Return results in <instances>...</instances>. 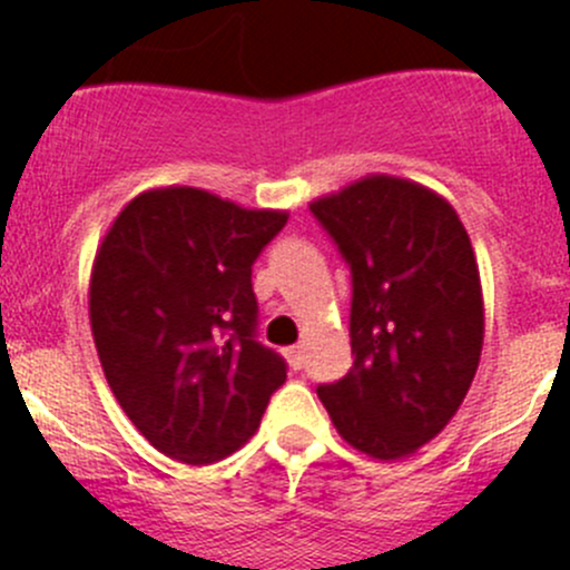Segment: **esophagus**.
<instances>
[{
	"label": "esophagus",
	"mask_w": 570,
	"mask_h": 570,
	"mask_svg": "<svg viewBox=\"0 0 570 570\" xmlns=\"http://www.w3.org/2000/svg\"><path fill=\"white\" fill-rule=\"evenodd\" d=\"M286 360H289L292 371H301L303 365H306V351H303V345H292V348H286Z\"/></svg>",
	"instance_id": "34e87169"
}]
</instances>
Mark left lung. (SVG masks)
Here are the masks:
<instances>
[{
  "label": "left lung",
  "mask_w": 570,
  "mask_h": 570,
  "mask_svg": "<svg viewBox=\"0 0 570 570\" xmlns=\"http://www.w3.org/2000/svg\"><path fill=\"white\" fill-rule=\"evenodd\" d=\"M309 210L351 269L354 365L317 385V396L360 453H416L455 416L481 360L483 297L470 236L439 194L382 174Z\"/></svg>",
  "instance_id": "left-lung-1"
}]
</instances>
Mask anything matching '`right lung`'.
<instances>
[{
	"label": "right lung",
	"mask_w": 570,
	"mask_h": 570,
	"mask_svg": "<svg viewBox=\"0 0 570 570\" xmlns=\"http://www.w3.org/2000/svg\"><path fill=\"white\" fill-rule=\"evenodd\" d=\"M286 225L199 188L120 210L95 255L89 321L106 382L159 453L213 464L255 433L286 382L258 343L253 264Z\"/></svg>",
	"instance_id": "right-lung-1"
}]
</instances>
